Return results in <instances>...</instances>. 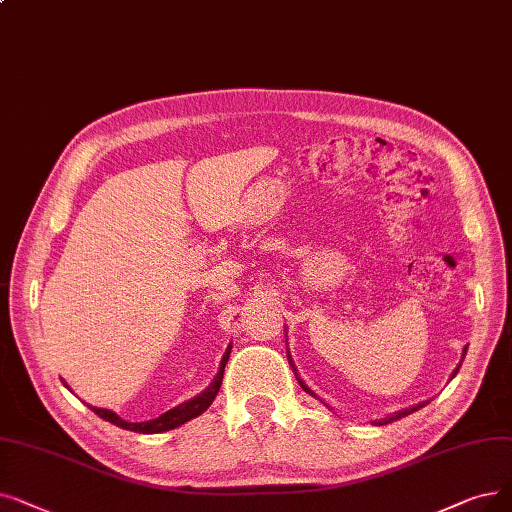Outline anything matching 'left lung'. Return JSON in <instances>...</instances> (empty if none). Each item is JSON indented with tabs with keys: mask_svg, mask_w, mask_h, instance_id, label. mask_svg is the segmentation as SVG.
Returning <instances> with one entry per match:
<instances>
[{
	"mask_svg": "<svg viewBox=\"0 0 512 512\" xmlns=\"http://www.w3.org/2000/svg\"><path fill=\"white\" fill-rule=\"evenodd\" d=\"M464 353H466V347H464V351H462V358H464ZM291 366H293V362H291ZM295 368V366H293ZM460 370V364H458V368L450 374V379H454V376H456V372ZM295 376H297V372H295ZM297 381H299V385L307 391V393H311V395H316L314 391H311L301 379H299V376H297ZM427 402H422V404H416V406H412V408H406V410H399V412H395V414H391V416H387V418H383V420H374L376 422V425H389V422H393V420H397V418H404V416H408V414H412V412H416V410H420L422 406H425Z\"/></svg>",
	"mask_w": 512,
	"mask_h": 512,
	"instance_id": "8db88e82",
	"label": "left lung"
}]
</instances>
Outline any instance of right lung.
I'll return each instance as SVG.
<instances>
[{
    "label": "right lung",
    "instance_id": "1",
    "mask_svg": "<svg viewBox=\"0 0 512 512\" xmlns=\"http://www.w3.org/2000/svg\"><path fill=\"white\" fill-rule=\"evenodd\" d=\"M230 351H232V345L226 349L224 358H221V366H219V372H217V376L213 379V383H211L203 393H198L196 397L188 399V402H184V404H180V406H175L173 410L161 414L159 418L146 420V422H127V420H123L121 416H117L115 412H110V410L92 408V406H90V408H92V412H96L100 418H104V420H108V422H113V425H117V427H121V429L133 431V433H163V431L180 427V425H184V422H188V420H192V418H196V416H201V414L213 404V399H215V395H217V391H219V387H221V379H224V368H226V362H228V358H230ZM62 383H64V381H62ZM64 387H69V385L64 383Z\"/></svg>",
    "mask_w": 512,
    "mask_h": 512
}]
</instances>
